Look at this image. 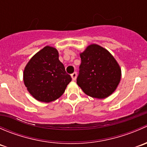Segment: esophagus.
<instances>
[{"mask_svg":"<svg viewBox=\"0 0 147 147\" xmlns=\"http://www.w3.org/2000/svg\"><path fill=\"white\" fill-rule=\"evenodd\" d=\"M71 77H72V80L75 81V80H76V78H77V72H73V73H72V75H71Z\"/></svg>","mask_w":147,"mask_h":147,"instance_id":"34e87169","label":"esophagus"}]
</instances>
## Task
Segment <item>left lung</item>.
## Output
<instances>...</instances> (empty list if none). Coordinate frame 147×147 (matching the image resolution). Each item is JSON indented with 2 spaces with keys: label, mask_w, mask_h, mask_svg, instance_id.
Returning <instances> with one entry per match:
<instances>
[{
  "label": "left lung",
  "mask_w": 147,
  "mask_h": 147,
  "mask_svg": "<svg viewBox=\"0 0 147 147\" xmlns=\"http://www.w3.org/2000/svg\"><path fill=\"white\" fill-rule=\"evenodd\" d=\"M81 64L77 84L92 97L104 99L112 94L121 80V68L107 50L97 44L80 53Z\"/></svg>",
  "instance_id": "8db88e82"
}]
</instances>
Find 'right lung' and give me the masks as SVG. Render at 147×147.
I'll return each instance as SVG.
<instances>
[{
	"label": "right lung",
	"mask_w": 147,
	"mask_h": 147,
	"mask_svg": "<svg viewBox=\"0 0 147 147\" xmlns=\"http://www.w3.org/2000/svg\"><path fill=\"white\" fill-rule=\"evenodd\" d=\"M72 80L59 60L57 49L50 46L36 53L23 72V81L30 94L40 102H50L61 97Z\"/></svg>",
	"instance_id": "1"
}]
</instances>
